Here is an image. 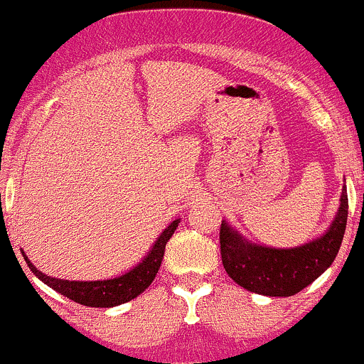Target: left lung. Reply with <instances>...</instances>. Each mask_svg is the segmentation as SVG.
<instances>
[{"instance_id":"obj_1","label":"left lung","mask_w":364,"mask_h":364,"mask_svg":"<svg viewBox=\"0 0 364 364\" xmlns=\"http://www.w3.org/2000/svg\"><path fill=\"white\" fill-rule=\"evenodd\" d=\"M348 198L343 187L340 208L329 230L297 247H269L244 239L228 223H221V260L230 278L250 292L290 297L315 282L336 258L347 226Z\"/></svg>"}]
</instances>
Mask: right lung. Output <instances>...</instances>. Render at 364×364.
I'll return each instance as SVG.
<instances>
[{"label":"right lung","instance_id":"1","mask_svg":"<svg viewBox=\"0 0 364 364\" xmlns=\"http://www.w3.org/2000/svg\"><path fill=\"white\" fill-rule=\"evenodd\" d=\"M178 223H181V219H175L173 223L168 225V228H164V232L157 237V240L150 247L146 257L134 269H131L125 274L118 276V278L102 279V282H68V279L53 278V276H48L38 271L28 260L24 251H21V253H23L24 260H26L31 272L38 279H42L46 285L61 294V296L68 297L74 303L92 306V308H113V306L129 303V301H132L134 297H138L139 294H143L149 289L150 283L154 282V278H156L157 271L161 267L166 242L175 233Z\"/></svg>","mask_w":364,"mask_h":364}]
</instances>
